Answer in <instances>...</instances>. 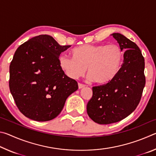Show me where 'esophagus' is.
I'll return each mask as SVG.
<instances>
[{
	"label": "esophagus",
	"mask_w": 156,
	"mask_h": 156,
	"mask_svg": "<svg viewBox=\"0 0 156 156\" xmlns=\"http://www.w3.org/2000/svg\"><path fill=\"white\" fill-rule=\"evenodd\" d=\"M85 87V85L84 84H80V83H78V89H83V88H84Z\"/></svg>",
	"instance_id": "1"
}]
</instances>
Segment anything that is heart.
<instances>
[{
	"label": "heart",
	"mask_w": 156,
	"mask_h": 156,
	"mask_svg": "<svg viewBox=\"0 0 156 156\" xmlns=\"http://www.w3.org/2000/svg\"><path fill=\"white\" fill-rule=\"evenodd\" d=\"M72 57L59 56L60 67L69 78L77 79L86 73L98 84L112 80L120 71L124 52L117 44H83L72 50Z\"/></svg>",
	"instance_id": "b5f03b06"
}]
</instances>
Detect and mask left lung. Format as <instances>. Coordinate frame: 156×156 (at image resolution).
Masks as SVG:
<instances>
[{
  "mask_svg": "<svg viewBox=\"0 0 156 156\" xmlns=\"http://www.w3.org/2000/svg\"><path fill=\"white\" fill-rule=\"evenodd\" d=\"M112 36L125 51L118 75L108 83L92 88L93 96L87 112L100 125L119 122L130 115L139 104L145 85L144 59L140 49L122 34Z\"/></svg>",
  "mask_w": 156,
  "mask_h": 156,
  "instance_id": "left-lung-1",
  "label": "left lung"
}]
</instances>
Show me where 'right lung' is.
Segmentation results:
<instances>
[{
  "label": "right lung",
  "mask_w": 156,
  "mask_h": 156,
  "mask_svg": "<svg viewBox=\"0 0 156 156\" xmlns=\"http://www.w3.org/2000/svg\"><path fill=\"white\" fill-rule=\"evenodd\" d=\"M61 46L49 35H39L18 47L9 66V89L20 112L44 122L61 112L66 100L78 89L60 67Z\"/></svg>",
  "instance_id": "1"
}]
</instances>
